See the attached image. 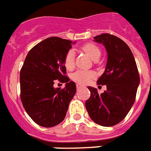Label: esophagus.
<instances>
[{"mask_svg":"<svg viewBox=\"0 0 151 151\" xmlns=\"http://www.w3.org/2000/svg\"><path fill=\"white\" fill-rule=\"evenodd\" d=\"M83 85H81V84H77V89H80V88H83Z\"/></svg>","mask_w":151,"mask_h":151,"instance_id":"34e87169","label":"esophagus"}]
</instances>
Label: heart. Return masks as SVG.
<instances>
[{"mask_svg": "<svg viewBox=\"0 0 151 151\" xmlns=\"http://www.w3.org/2000/svg\"><path fill=\"white\" fill-rule=\"evenodd\" d=\"M81 50L84 52L92 60H98L101 55V51L99 46L92 43H87L81 47ZM74 57L75 54L73 50H69L64 59V65L67 70H72L74 67ZM94 77L91 71L78 70L73 73L72 79L80 84H87Z\"/></svg>", "mask_w": 151, "mask_h": 151, "instance_id": "1", "label": "heart"}]
</instances>
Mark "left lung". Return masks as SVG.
<instances>
[{"label": "left lung", "instance_id": "obj_1", "mask_svg": "<svg viewBox=\"0 0 151 151\" xmlns=\"http://www.w3.org/2000/svg\"><path fill=\"white\" fill-rule=\"evenodd\" d=\"M107 52V63L97 84L106 85L99 95L96 88L88 87L91 96L85 102L90 118L102 127L118 124L127 116L135 101L139 84V72L130 49L121 39L110 34L94 37Z\"/></svg>", "mask_w": 151, "mask_h": 151}]
</instances>
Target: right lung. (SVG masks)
Here are the masks:
<instances>
[{
    "instance_id": "add662e5",
    "label": "right lung",
    "mask_w": 151,
    "mask_h": 151,
    "mask_svg": "<svg viewBox=\"0 0 151 151\" xmlns=\"http://www.w3.org/2000/svg\"><path fill=\"white\" fill-rule=\"evenodd\" d=\"M76 42L50 37L35 45L20 71L21 100L30 118L43 127H55L64 119L76 93V84L64 75L66 54ZM56 79L63 89L53 87Z\"/></svg>"
}]
</instances>
